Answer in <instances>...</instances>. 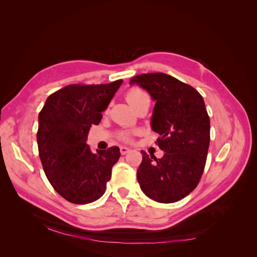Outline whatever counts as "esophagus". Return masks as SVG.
I'll return each mask as SVG.
<instances>
[{"label": "esophagus", "instance_id": "1", "mask_svg": "<svg viewBox=\"0 0 257 257\" xmlns=\"http://www.w3.org/2000/svg\"><path fill=\"white\" fill-rule=\"evenodd\" d=\"M128 151H130V149H128L127 147H124V146H121V147H120V152H121L122 155L126 154Z\"/></svg>", "mask_w": 257, "mask_h": 257}]
</instances>
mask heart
I'll list each match as a JSON object with an SVG mask.
<instances>
[{
	"label": "heart",
	"mask_w": 257,
	"mask_h": 257,
	"mask_svg": "<svg viewBox=\"0 0 257 257\" xmlns=\"http://www.w3.org/2000/svg\"><path fill=\"white\" fill-rule=\"evenodd\" d=\"M125 97H126L127 102L135 108L139 103L142 102L143 99L148 98L149 96H148V94L143 89L138 88V87H134V88H131L126 92ZM134 134H136V131H122L119 133L118 138L122 142L128 143L132 141V138H133Z\"/></svg>",
	"instance_id": "b5f03b06"
}]
</instances>
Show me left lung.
<instances>
[{"label": "left lung", "instance_id": "left-lung-1", "mask_svg": "<svg viewBox=\"0 0 257 257\" xmlns=\"http://www.w3.org/2000/svg\"><path fill=\"white\" fill-rule=\"evenodd\" d=\"M130 83L141 85L157 100L151 126L162 159L142 151L137 180L148 197L176 203L196 188L203 176L210 144V119L200 93L164 73L141 74Z\"/></svg>", "mask_w": 257, "mask_h": 257}]
</instances>
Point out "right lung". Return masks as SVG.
<instances>
[{
    "label": "right lung",
    "instance_id": "add662e5",
    "mask_svg": "<svg viewBox=\"0 0 257 257\" xmlns=\"http://www.w3.org/2000/svg\"><path fill=\"white\" fill-rule=\"evenodd\" d=\"M121 83L68 84L50 94L38 114L37 146L45 175L69 203L89 204L106 191L120 149L114 146L92 153L88 132L102 120Z\"/></svg>",
    "mask_w": 257,
    "mask_h": 257
}]
</instances>
